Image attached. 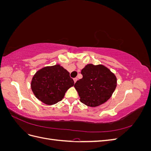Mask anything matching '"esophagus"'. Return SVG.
I'll return each mask as SVG.
<instances>
[{"label":"esophagus","mask_w":151,"mask_h":151,"mask_svg":"<svg viewBox=\"0 0 151 151\" xmlns=\"http://www.w3.org/2000/svg\"><path fill=\"white\" fill-rule=\"evenodd\" d=\"M77 81V77H75V78H74V83H76V81Z\"/></svg>","instance_id":"34e87169"}]
</instances>
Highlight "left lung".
<instances>
[{"label": "left lung", "instance_id": "8db88e82", "mask_svg": "<svg viewBox=\"0 0 151 151\" xmlns=\"http://www.w3.org/2000/svg\"><path fill=\"white\" fill-rule=\"evenodd\" d=\"M81 74L83 78L74 85L81 103L96 107L110 98L116 87V78L108 68L88 64L81 70Z\"/></svg>", "mask_w": 151, "mask_h": 151}]
</instances>
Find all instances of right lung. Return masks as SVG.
I'll use <instances>...</instances> for the list:
<instances>
[{
    "instance_id": "right-lung-1",
    "label": "right lung",
    "mask_w": 151,
    "mask_h": 151,
    "mask_svg": "<svg viewBox=\"0 0 151 151\" xmlns=\"http://www.w3.org/2000/svg\"><path fill=\"white\" fill-rule=\"evenodd\" d=\"M74 85L69 72L60 65H55L38 70L33 77L31 86L36 98L52 105L60 101L66 91Z\"/></svg>"
}]
</instances>
